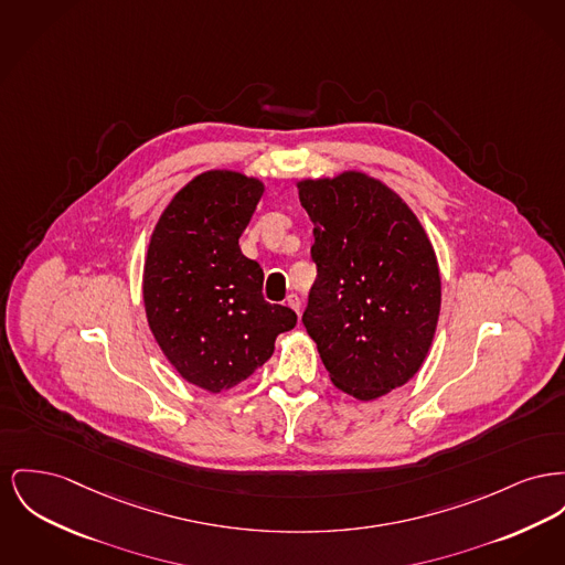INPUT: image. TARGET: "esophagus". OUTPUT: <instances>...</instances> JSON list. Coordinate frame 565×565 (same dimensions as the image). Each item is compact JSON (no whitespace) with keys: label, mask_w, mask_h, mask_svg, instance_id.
Masks as SVG:
<instances>
[{"label":"esophagus","mask_w":565,"mask_h":565,"mask_svg":"<svg viewBox=\"0 0 565 565\" xmlns=\"http://www.w3.org/2000/svg\"><path fill=\"white\" fill-rule=\"evenodd\" d=\"M286 302H288V307H290V309H295V311H297V313H300L299 295H290V297H288V299H286Z\"/></svg>","instance_id":"1"}]
</instances>
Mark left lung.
Here are the masks:
<instances>
[{
    "mask_svg": "<svg viewBox=\"0 0 565 565\" xmlns=\"http://www.w3.org/2000/svg\"><path fill=\"white\" fill-rule=\"evenodd\" d=\"M297 188L318 266L302 324L339 391L382 397L414 377L431 348L441 305L431 241L401 196L365 172Z\"/></svg>",
    "mask_w": 565,
    "mask_h": 565,
    "instance_id": "left-lung-1",
    "label": "left lung"
}]
</instances>
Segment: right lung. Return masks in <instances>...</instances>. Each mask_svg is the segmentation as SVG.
Listing matches in <instances>:
<instances>
[{"instance_id": "right-lung-1", "label": "right lung", "mask_w": 565, "mask_h": 565, "mask_svg": "<svg viewBox=\"0 0 565 565\" xmlns=\"http://www.w3.org/2000/svg\"><path fill=\"white\" fill-rule=\"evenodd\" d=\"M263 192L254 177L206 170L174 194L149 241V329L179 375L209 393L247 380L297 324L290 307L266 302L265 273L238 247Z\"/></svg>"}]
</instances>
